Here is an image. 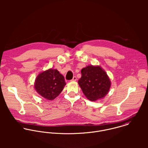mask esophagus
Here are the masks:
<instances>
[{
    "label": "esophagus",
    "mask_w": 148,
    "mask_h": 148,
    "mask_svg": "<svg viewBox=\"0 0 148 148\" xmlns=\"http://www.w3.org/2000/svg\"><path fill=\"white\" fill-rule=\"evenodd\" d=\"M76 80H77L76 77V76H74V77H73V79L71 80V81H72V82H75V81H76Z\"/></svg>",
    "instance_id": "34e87169"
}]
</instances>
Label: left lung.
<instances>
[{"label": "left lung", "instance_id": "1", "mask_svg": "<svg viewBox=\"0 0 148 148\" xmlns=\"http://www.w3.org/2000/svg\"><path fill=\"white\" fill-rule=\"evenodd\" d=\"M81 73L78 83L86 97L92 101L104 98L111 85L106 71L99 65H88L82 69Z\"/></svg>", "mask_w": 148, "mask_h": 148}]
</instances>
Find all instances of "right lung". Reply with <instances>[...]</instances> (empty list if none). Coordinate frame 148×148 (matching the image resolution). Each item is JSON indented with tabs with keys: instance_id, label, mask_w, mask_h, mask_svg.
<instances>
[{
	"instance_id": "right-lung-1",
	"label": "right lung",
	"mask_w": 148,
	"mask_h": 148,
	"mask_svg": "<svg viewBox=\"0 0 148 148\" xmlns=\"http://www.w3.org/2000/svg\"><path fill=\"white\" fill-rule=\"evenodd\" d=\"M65 85L63 76L57 69L51 68L38 75L34 88L42 97L53 100L62 92Z\"/></svg>"
}]
</instances>
